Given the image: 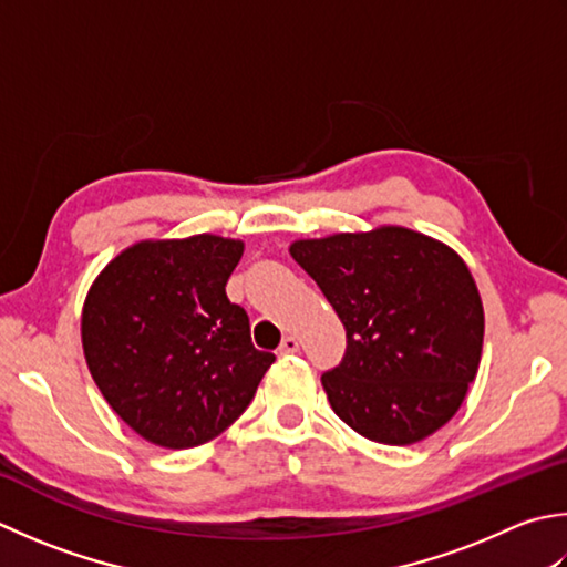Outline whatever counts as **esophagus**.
<instances>
[{
  "label": "esophagus",
  "instance_id": "obj_1",
  "mask_svg": "<svg viewBox=\"0 0 567 567\" xmlns=\"http://www.w3.org/2000/svg\"><path fill=\"white\" fill-rule=\"evenodd\" d=\"M299 351V339L297 337H285L280 343V357H290V353Z\"/></svg>",
  "mask_w": 567,
  "mask_h": 567
}]
</instances>
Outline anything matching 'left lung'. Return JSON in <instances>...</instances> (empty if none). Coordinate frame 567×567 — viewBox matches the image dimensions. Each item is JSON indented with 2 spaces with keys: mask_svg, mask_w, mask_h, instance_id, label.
<instances>
[{
  "mask_svg": "<svg viewBox=\"0 0 567 567\" xmlns=\"http://www.w3.org/2000/svg\"><path fill=\"white\" fill-rule=\"evenodd\" d=\"M290 255L347 329V353L321 375L343 423L381 445L450 423L484 343L482 297L460 255L403 226L295 240Z\"/></svg>",
  "mask_w": 567,
  "mask_h": 567,
  "instance_id": "8db88e82",
  "label": "left lung"
}]
</instances>
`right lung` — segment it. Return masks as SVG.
I'll list each match as a JSON object with an SVG mask.
<instances>
[{"label":"right lung","mask_w":567,"mask_h":567,"mask_svg":"<svg viewBox=\"0 0 567 567\" xmlns=\"http://www.w3.org/2000/svg\"><path fill=\"white\" fill-rule=\"evenodd\" d=\"M243 240H140L87 290L85 363L110 408L152 445H204L236 423L275 357L250 341L226 282Z\"/></svg>","instance_id":"add662e5"}]
</instances>
